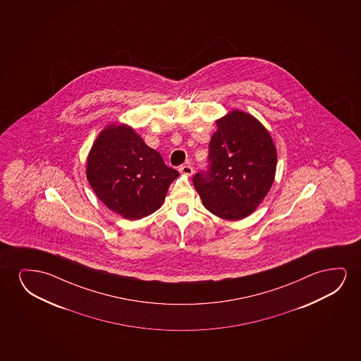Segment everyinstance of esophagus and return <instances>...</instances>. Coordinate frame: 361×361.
<instances>
[{
	"label": "esophagus",
	"instance_id": "34e87169",
	"mask_svg": "<svg viewBox=\"0 0 361 361\" xmlns=\"http://www.w3.org/2000/svg\"><path fill=\"white\" fill-rule=\"evenodd\" d=\"M178 170H180V173H183V175H192L193 173V169L191 165H181V166L178 168Z\"/></svg>",
	"mask_w": 361,
	"mask_h": 361
}]
</instances>
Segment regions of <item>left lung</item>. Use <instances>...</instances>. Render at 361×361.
Segmentation results:
<instances>
[{"label": "left lung", "mask_w": 361, "mask_h": 361, "mask_svg": "<svg viewBox=\"0 0 361 361\" xmlns=\"http://www.w3.org/2000/svg\"><path fill=\"white\" fill-rule=\"evenodd\" d=\"M208 165L193 176L203 206L217 217L237 221L255 211L271 188L277 155L271 137L257 119L232 111L217 121Z\"/></svg>", "instance_id": "8db88e82"}]
</instances>
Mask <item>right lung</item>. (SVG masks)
<instances>
[{
    "instance_id": "add662e5",
    "label": "right lung",
    "mask_w": 361,
    "mask_h": 361,
    "mask_svg": "<svg viewBox=\"0 0 361 361\" xmlns=\"http://www.w3.org/2000/svg\"><path fill=\"white\" fill-rule=\"evenodd\" d=\"M86 176L97 197L127 219L155 212L178 173L127 126H109L96 139Z\"/></svg>"
}]
</instances>
